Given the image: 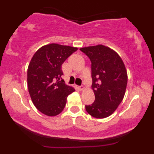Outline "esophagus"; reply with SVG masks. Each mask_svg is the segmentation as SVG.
Instances as JSON below:
<instances>
[{"instance_id":"1","label":"esophagus","mask_w":154,"mask_h":154,"mask_svg":"<svg viewBox=\"0 0 154 154\" xmlns=\"http://www.w3.org/2000/svg\"><path fill=\"white\" fill-rule=\"evenodd\" d=\"M78 89L79 90V91H83V90L85 89V87L83 85H81V86H79V87H78Z\"/></svg>"}]
</instances>
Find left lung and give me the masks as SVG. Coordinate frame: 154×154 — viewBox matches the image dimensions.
Instances as JSON below:
<instances>
[{
	"mask_svg": "<svg viewBox=\"0 0 154 154\" xmlns=\"http://www.w3.org/2000/svg\"><path fill=\"white\" fill-rule=\"evenodd\" d=\"M91 61L92 89L95 99L85 106L90 115L98 119L109 116L117 109L125 96L128 72L119 55L103 45L81 48Z\"/></svg>",
	"mask_w": 154,
	"mask_h": 154,
	"instance_id": "8db88e82",
	"label": "left lung"
}]
</instances>
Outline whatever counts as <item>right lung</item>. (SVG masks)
<instances>
[{"label":"right lung","instance_id":"obj_1","mask_svg":"<svg viewBox=\"0 0 154 154\" xmlns=\"http://www.w3.org/2000/svg\"><path fill=\"white\" fill-rule=\"evenodd\" d=\"M77 48L50 43L33 55L27 69V85L35 106L49 116L59 114L64 109L69 95L75 91L63 79L61 65Z\"/></svg>","mask_w":154,"mask_h":154}]
</instances>
